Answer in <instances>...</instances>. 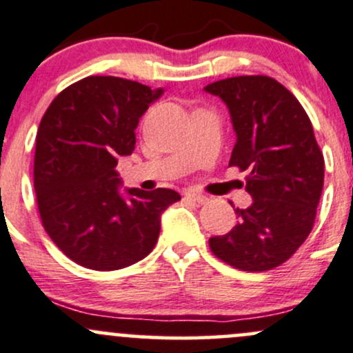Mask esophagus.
Listing matches in <instances>:
<instances>
[{"label": "esophagus", "mask_w": 353, "mask_h": 353, "mask_svg": "<svg viewBox=\"0 0 353 353\" xmlns=\"http://www.w3.org/2000/svg\"><path fill=\"white\" fill-rule=\"evenodd\" d=\"M184 196H186V199H191V201L199 203V205H205V203L210 201V198H208V196L199 194V192H194V191H188Z\"/></svg>", "instance_id": "34e87169"}]
</instances>
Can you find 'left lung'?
I'll list each match as a JSON object with an SVG mask.
<instances>
[{
	"mask_svg": "<svg viewBox=\"0 0 353 353\" xmlns=\"http://www.w3.org/2000/svg\"><path fill=\"white\" fill-rule=\"evenodd\" d=\"M230 111L236 142L228 165L248 170L252 205L236 208L239 223L211 236L218 259L248 272L288 261L313 228L323 191L325 161L313 125L291 91L267 76L208 84Z\"/></svg>",
	"mask_w": 353,
	"mask_h": 353,
	"instance_id": "left-lung-1",
	"label": "left lung"
}]
</instances>
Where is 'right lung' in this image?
Wrapping results in <instances>:
<instances>
[{"label": "right lung", "instance_id": "right-lung-1", "mask_svg": "<svg viewBox=\"0 0 353 353\" xmlns=\"http://www.w3.org/2000/svg\"><path fill=\"white\" fill-rule=\"evenodd\" d=\"M164 94L137 81L89 76L50 103L35 140L33 186L52 242L76 264L117 270L155 247L161 216L179 192L123 188L118 157L135 148V130Z\"/></svg>", "mask_w": 353, "mask_h": 353}]
</instances>
